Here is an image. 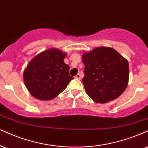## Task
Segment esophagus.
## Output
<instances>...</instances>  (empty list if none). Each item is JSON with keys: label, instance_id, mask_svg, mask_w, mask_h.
<instances>
[{"label": "esophagus", "instance_id": "esophagus-1", "mask_svg": "<svg viewBox=\"0 0 148 148\" xmlns=\"http://www.w3.org/2000/svg\"><path fill=\"white\" fill-rule=\"evenodd\" d=\"M75 79H79L80 78H81V75H80V74H79V73H77V75H76L75 76Z\"/></svg>", "mask_w": 148, "mask_h": 148}]
</instances>
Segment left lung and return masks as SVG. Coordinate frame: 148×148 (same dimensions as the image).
<instances>
[{
	"instance_id": "8db88e82",
	"label": "left lung",
	"mask_w": 148,
	"mask_h": 148,
	"mask_svg": "<svg viewBox=\"0 0 148 148\" xmlns=\"http://www.w3.org/2000/svg\"><path fill=\"white\" fill-rule=\"evenodd\" d=\"M88 95L97 103L116 99L126 88L129 79L128 62L114 49L101 47L82 55Z\"/></svg>"
}]
</instances>
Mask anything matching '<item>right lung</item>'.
I'll return each instance as SVG.
<instances>
[{"label":"right lung","mask_w":148,"mask_h":148,"mask_svg":"<svg viewBox=\"0 0 148 148\" xmlns=\"http://www.w3.org/2000/svg\"><path fill=\"white\" fill-rule=\"evenodd\" d=\"M66 56L57 49L45 51L35 56L23 73L27 88L36 99L51 100L66 88L73 79L69 74V66L64 60Z\"/></svg>","instance_id":"1"}]
</instances>
